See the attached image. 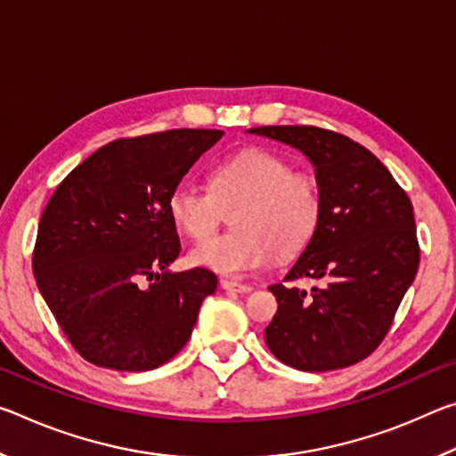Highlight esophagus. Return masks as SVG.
<instances>
[{"instance_id":"1","label":"esophagus","mask_w":456,"mask_h":456,"mask_svg":"<svg viewBox=\"0 0 456 456\" xmlns=\"http://www.w3.org/2000/svg\"><path fill=\"white\" fill-rule=\"evenodd\" d=\"M221 288L227 289V291H237V293H249L251 291V285L229 281V280H221Z\"/></svg>"}]
</instances>
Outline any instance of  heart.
Segmentation results:
<instances>
[{"mask_svg":"<svg viewBox=\"0 0 456 456\" xmlns=\"http://www.w3.org/2000/svg\"><path fill=\"white\" fill-rule=\"evenodd\" d=\"M235 229L197 245L195 265L221 275L243 277L273 259L305 249L322 219V192L315 176L296 171L288 159L265 149H247L211 173V189L183 183L171 192L175 225L203 241L219 227L225 207H235Z\"/></svg>","mask_w":456,"mask_h":456,"instance_id":"1","label":"heart"}]
</instances>
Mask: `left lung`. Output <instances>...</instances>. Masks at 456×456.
I'll list each match as a JSON object with an SVG mask.
<instances>
[{
    "label": "left lung",
    "instance_id": "left-lung-1",
    "mask_svg": "<svg viewBox=\"0 0 456 456\" xmlns=\"http://www.w3.org/2000/svg\"><path fill=\"white\" fill-rule=\"evenodd\" d=\"M304 152L322 192L318 231L285 280L310 277V291L275 283L277 312L265 344L304 372H328L370 356L388 334L419 272L411 199L364 146L318 126H259Z\"/></svg>",
    "mask_w": 456,
    "mask_h": 456
}]
</instances>
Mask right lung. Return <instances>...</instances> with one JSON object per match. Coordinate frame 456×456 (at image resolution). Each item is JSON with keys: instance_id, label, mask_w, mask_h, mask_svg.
Returning <instances> with one entry per match:
<instances>
[{"instance_id": "add662e5", "label": "right lung", "mask_w": 456, "mask_h": 456, "mask_svg": "<svg viewBox=\"0 0 456 456\" xmlns=\"http://www.w3.org/2000/svg\"><path fill=\"white\" fill-rule=\"evenodd\" d=\"M221 136L175 128L118 138L58 184L32 264L45 304L84 360L144 372L189 342L217 275L168 269L181 251L168 199Z\"/></svg>"}]
</instances>
